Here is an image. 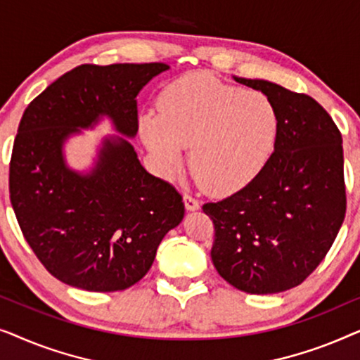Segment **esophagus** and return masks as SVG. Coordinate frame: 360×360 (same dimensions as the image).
<instances>
[{
  "instance_id": "esophagus-1",
  "label": "esophagus",
  "mask_w": 360,
  "mask_h": 360,
  "mask_svg": "<svg viewBox=\"0 0 360 360\" xmlns=\"http://www.w3.org/2000/svg\"><path fill=\"white\" fill-rule=\"evenodd\" d=\"M184 203H185V210L186 211L200 210V201L196 200V198H193V196H190V195H185L184 196Z\"/></svg>"
}]
</instances>
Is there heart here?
Listing matches in <instances>:
<instances>
[{"instance_id": "b5f03b06", "label": "heart", "mask_w": 360, "mask_h": 360, "mask_svg": "<svg viewBox=\"0 0 360 360\" xmlns=\"http://www.w3.org/2000/svg\"><path fill=\"white\" fill-rule=\"evenodd\" d=\"M159 108L160 115L141 116L139 131L167 179L181 170L191 147V169L205 190L226 196L249 185L272 155L278 117L262 93L195 72L172 82Z\"/></svg>"}]
</instances>
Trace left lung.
Returning <instances> with one entry per match:
<instances>
[{
	"label": "left lung",
	"instance_id": "obj_1",
	"mask_svg": "<svg viewBox=\"0 0 360 360\" xmlns=\"http://www.w3.org/2000/svg\"><path fill=\"white\" fill-rule=\"evenodd\" d=\"M233 78L272 101L278 131L274 154L249 185L203 205L214 224L211 260L238 290L280 293L318 267L341 229L342 137L311 96L267 80Z\"/></svg>",
	"mask_w": 360,
	"mask_h": 360
}]
</instances>
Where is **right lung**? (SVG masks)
<instances>
[{"label":"right lung","mask_w":360,"mask_h":360,"mask_svg":"<svg viewBox=\"0 0 360 360\" xmlns=\"http://www.w3.org/2000/svg\"><path fill=\"white\" fill-rule=\"evenodd\" d=\"M167 63L80 65L29 103L14 139L9 198L44 267L88 292H117L149 272L157 248L185 206L167 181L141 165L126 137L137 134L136 96ZM110 119L88 172L66 165L65 142Z\"/></svg>","instance_id":"obj_1"}]
</instances>
